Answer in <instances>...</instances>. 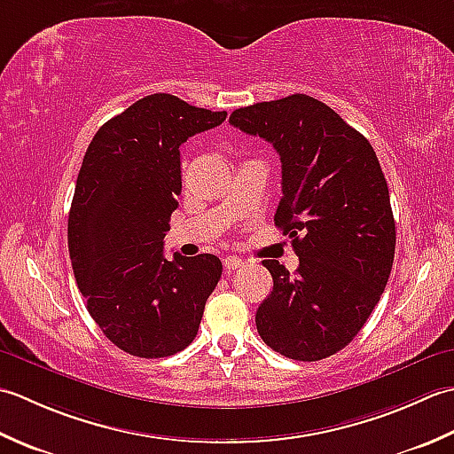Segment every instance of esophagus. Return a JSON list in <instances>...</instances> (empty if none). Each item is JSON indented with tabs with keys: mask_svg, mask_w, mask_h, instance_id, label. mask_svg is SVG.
<instances>
[{
	"mask_svg": "<svg viewBox=\"0 0 454 454\" xmlns=\"http://www.w3.org/2000/svg\"><path fill=\"white\" fill-rule=\"evenodd\" d=\"M223 266H225V270L233 272V270H237V268L243 266V258H239V256H225V258H223Z\"/></svg>",
	"mask_w": 454,
	"mask_h": 454,
	"instance_id": "1",
	"label": "esophagus"
}]
</instances>
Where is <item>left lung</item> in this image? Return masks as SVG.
I'll list each match as a JSON object with an SVG mask.
<instances>
[{
    "mask_svg": "<svg viewBox=\"0 0 454 454\" xmlns=\"http://www.w3.org/2000/svg\"><path fill=\"white\" fill-rule=\"evenodd\" d=\"M229 121L272 143L282 160L274 223L300 266L262 261L274 288L258 305L264 343L313 363L345 348L380 301L392 272L395 223L372 145L305 94L235 109Z\"/></svg>",
    "mask_w": 454,
    "mask_h": 454,
    "instance_id": "left-lung-1",
    "label": "left lung"
}]
</instances>
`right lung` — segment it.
Returning a JSON list of instances; mask_svg holds the SVG:
<instances>
[{
  "label": "right lung",
  "instance_id": "obj_1",
  "mask_svg": "<svg viewBox=\"0 0 454 454\" xmlns=\"http://www.w3.org/2000/svg\"><path fill=\"white\" fill-rule=\"evenodd\" d=\"M227 111L153 94L98 129L68 215L78 288L104 335L125 353L162 358L186 348L221 278L215 254L164 256L182 192L180 145Z\"/></svg>",
  "mask_w": 454,
  "mask_h": 454
}]
</instances>
